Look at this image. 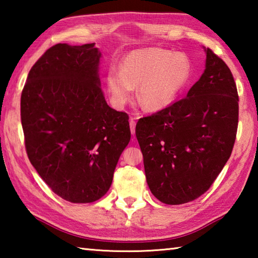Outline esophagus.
Returning <instances> with one entry per match:
<instances>
[{
    "label": "esophagus",
    "mask_w": 258,
    "mask_h": 258,
    "mask_svg": "<svg viewBox=\"0 0 258 258\" xmlns=\"http://www.w3.org/2000/svg\"><path fill=\"white\" fill-rule=\"evenodd\" d=\"M135 120L133 118L130 119V127H131V133H132L133 135L135 134Z\"/></svg>",
    "instance_id": "esophagus-1"
}]
</instances>
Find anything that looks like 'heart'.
<instances>
[{
    "instance_id": "heart-1",
    "label": "heart",
    "mask_w": 258,
    "mask_h": 258,
    "mask_svg": "<svg viewBox=\"0 0 258 258\" xmlns=\"http://www.w3.org/2000/svg\"><path fill=\"white\" fill-rule=\"evenodd\" d=\"M192 75V64L185 54L160 47H145L130 52L121 61L120 71L107 74V89L116 108H123L133 99L134 86L140 104L149 111H158L175 101Z\"/></svg>"
}]
</instances>
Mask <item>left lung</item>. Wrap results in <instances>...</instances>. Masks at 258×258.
Here are the masks:
<instances>
[{"label": "left lung", "instance_id": "obj_1", "mask_svg": "<svg viewBox=\"0 0 258 258\" xmlns=\"http://www.w3.org/2000/svg\"><path fill=\"white\" fill-rule=\"evenodd\" d=\"M186 97L140 118L135 134L151 194L167 205L192 202L216 180L237 137L239 97L230 68L211 49Z\"/></svg>", "mask_w": 258, "mask_h": 258}]
</instances>
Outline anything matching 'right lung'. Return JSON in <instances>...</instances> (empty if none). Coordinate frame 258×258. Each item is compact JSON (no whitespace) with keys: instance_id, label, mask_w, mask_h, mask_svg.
<instances>
[{"instance_id":"add662e5","label":"right lung","mask_w":258,"mask_h":258,"mask_svg":"<svg viewBox=\"0 0 258 258\" xmlns=\"http://www.w3.org/2000/svg\"><path fill=\"white\" fill-rule=\"evenodd\" d=\"M99 50L55 44L32 69L20 100L25 147L50 189L67 202L93 203L107 194L131 140L128 116L106 102Z\"/></svg>"}]
</instances>
